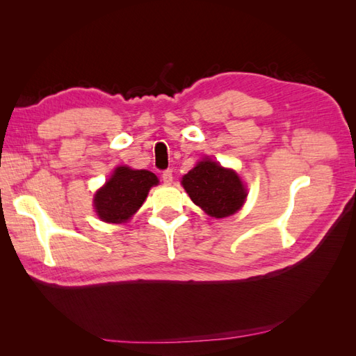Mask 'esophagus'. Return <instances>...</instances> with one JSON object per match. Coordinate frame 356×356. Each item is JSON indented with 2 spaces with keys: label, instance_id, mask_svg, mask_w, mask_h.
Here are the masks:
<instances>
[{
  "label": "esophagus",
  "instance_id": "34e87169",
  "mask_svg": "<svg viewBox=\"0 0 356 356\" xmlns=\"http://www.w3.org/2000/svg\"><path fill=\"white\" fill-rule=\"evenodd\" d=\"M161 178H163V182L165 184H172V181H174V172H172V169H166L163 170V174H161Z\"/></svg>",
  "mask_w": 356,
  "mask_h": 356
}]
</instances>
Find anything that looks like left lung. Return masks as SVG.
<instances>
[{
	"mask_svg": "<svg viewBox=\"0 0 356 356\" xmlns=\"http://www.w3.org/2000/svg\"><path fill=\"white\" fill-rule=\"evenodd\" d=\"M190 199L215 218H224L239 211L246 190L236 172L224 169L212 160H203L182 178Z\"/></svg>",
	"mask_w": 356,
	"mask_h": 356,
	"instance_id": "left-lung-1",
	"label": "left lung"
}]
</instances>
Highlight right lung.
Masks as SVG:
<instances>
[{
    "label": "right lung",
    "mask_w": 356,
    "mask_h": 356,
    "mask_svg": "<svg viewBox=\"0 0 356 356\" xmlns=\"http://www.w3.org/2000/svg\"><path fill=\"white\" fill-rule=\"evenodd\" d=\"M157 182V177L149 170L117 168L108 182L96 193L95 209L106 222H123L141 208L148 190Z\"/></svg>",
    "instance_id": "obj_1"
}]
</instances>
